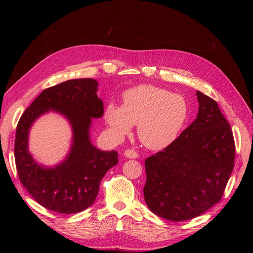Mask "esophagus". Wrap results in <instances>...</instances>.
<instances>
[{
	"label": "esophagus",
	"mask_w": 253,
	"mask_h": 253,
	"mask_svg": "<svg viewBox=\"0 0 253 253\" xmlns=\"http://www.w3.org/2000/svg\"><path fill=\"white\" fill-rule=\"evenodd\" d=\"M124 155L126 158H137V157H138V154H137V152L134 151V150H131V149L126 150L125 153H124Z\"/></svg>",
	"instance_id": "obj_1"
}]
</instances>
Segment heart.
I'll list each match as a JSON object with an SVG mask.
<instances>
[{"mask_svg": "<svg viewBox=\"0 0 253 253\" xmlns=\"http://www.w3.org/2000/svg\"><path fill=\"white\" fill-rule=\"evenodd\" d=\"M104 121L111 135L121 139L138 125V137L151 150H163L175 141L189 117V104L181 95L155 85H138L122 94V104L110 102Z\"/></svg>", "mask_w": 253, "mask_h": 253, "instance_id": "obj_1", "label": "heart"}]
</instances>
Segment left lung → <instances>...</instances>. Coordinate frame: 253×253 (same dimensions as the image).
Here are the masks:
<instances>
[{
	"label": "left lung",
	"mask_w": 253,
	"mask_h": 253,
	"mask_svg": "<svg viewBox=\"0 0 253 253\" xmlns=\"http://www.w3.org/2000/svg\"><path fill=\"white\" fill-rule=\"evenodd\" d=\"M198 113L177 139L145 159L144 201L172 221L200 216L217 204L230 178L235 145L217 102L196 91Z\"/></svg>",
	"instance_id": "8db88e82"
}]
</instances>
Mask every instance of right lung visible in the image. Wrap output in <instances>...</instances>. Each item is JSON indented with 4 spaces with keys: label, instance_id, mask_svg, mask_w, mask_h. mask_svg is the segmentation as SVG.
Segmentation results:
<instances>
[{
    "label": "right lung",
    "instance_id": "obj_1",
    "mask_svg": "<svg viewBox=\"0 0 253 253\" xmlns=\"http://www.w3.org/2000/svg\"><path fill=\"white\" fill-rule=\"evenodd\" d=\"M94 79H73L44 89L23 113L17 126L14 159L22 185L44 208L63 214L78 213L94 204L100 181L118 164L116 151H101L90 140L93 119L103 116ZM49 111L63 116L71 126L72 144L59 164L43 166L28 147L34 121Z\"/></svg>",
    "mask_w": 253,
    "mask_h": 253
}]
</instances>
